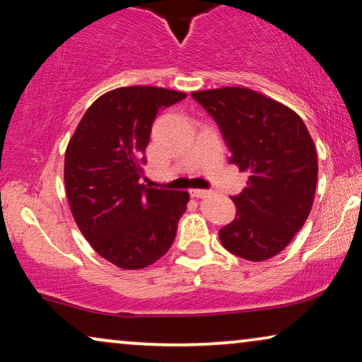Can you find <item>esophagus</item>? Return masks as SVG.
<instances>
[{
	"mask_svg": "<svg viewBox=\"0 0 362 362\" xmlns=\"http://www.w3.org/2000/svg\"><path fill=\"white\" fill-rule=\"evenodd\" d=\"M189 194L192 197H207L211 191H206V189H189Z\"/></svg>",
	"mask_w": 362,
	"mask_h": 362,
	"instance_id": "obj_1",
	"label": "esophagus"
}]
</instances>
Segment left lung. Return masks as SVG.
Masks as SVG:
<instances>
[{
	"mask_svg": "<svg viewBox=\"0 0 362 362\" xmlns=\"http://www.w3.org/2000/svg\"><path fill=\"white\" fill-rule=\"evenodd\" d=\"M216 120L230 163L248 173L233 196V222L218 230L223 248L248 261L281 253L303 227L315 197L318 161L303 120L284 104L248 88L191 93Z\"/></svg>",
	"mask_w": 362,
	"mask_h": 362,
	"instance_id": "obj_1",
	"label": "left lung"
}]
</instances>
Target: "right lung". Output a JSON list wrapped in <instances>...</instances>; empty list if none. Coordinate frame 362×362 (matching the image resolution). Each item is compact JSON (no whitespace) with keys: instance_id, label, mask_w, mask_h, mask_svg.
<instances>
[{"instance_id":"right-lung-1","label":"right lung","mask_w":362,"mask_h":362,"mask_svg":"<svg viewBox=\"0 0 362 362\" xmlns=\"http://www.w3.org/2000/svg\"><path fill=\"white\" fill-rule=\"evenodd\" d=\"M185 98L165 88H117L88 107L68 142L64 176L73 218L94 251L117 268H146L175 242L189 194L140 180L156 114Z\"/></svg>"}]
</instances>
